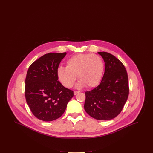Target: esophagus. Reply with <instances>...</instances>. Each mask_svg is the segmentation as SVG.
<instances>
[{"instance_id": "34e87169", "label": "esophagus", "mask_w": 153, "mask_h": 153, "mask_svg": "<svg viewBox=\"0 0 153 153\" xmlns=\"http://www.w3.org/2000/svg\"><path fill=\"white\" fill-rule=\"evenodd\" d=\"M79 92H80V91H74V95H76L77 94H79Z\"/></svg>"}]
</instances>
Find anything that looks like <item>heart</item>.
Listing matches in <instances>:
<instances>
[{"label":"heart","mask_w":153,"mask_h":153,"mask_svg":"<svg viewBox=\"0 0 153 153\" xmlns=\"http://www.w3.org/2000/svg\"><path fill=\"white\" fill-rule=\"evenodd\" d=\"M104 64L102 57L96 54H78L69 58L66 68L60 66L57 69L58 80L66 88L71 87L76 79L79 81L77 87L94 88L102 80Z\"/></svg>","instance_id":"b5f03b06"}]
</instances>
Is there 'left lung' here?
I'll list each match as a JSON object with an SVG mask.
<instances>
[{
	"mask_svg": "<svg viewBox=\"0 0 153 153\" xmlns=\"http://www.w3.org/2000/svg\"><path fill=\"white\" fill-rule=\"evenodd\" d=\"M105 62L100 84L85 92L84 109L97 120H108L122 111L129 94L128 75L122 62L107 52H98Z\"/></svg>",
	"mask_w": 153,
	"mask_h": 153,
	"instance_id": "obj_1",
	"label": "left lung"
}]
</instances>
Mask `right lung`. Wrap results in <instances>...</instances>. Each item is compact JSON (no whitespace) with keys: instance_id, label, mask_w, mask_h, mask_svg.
Here are the masks:
<instances>
[{"instance_id":"right-lung-1","label":"right lung","mask_w":153,"mask_h":153,"mask_svg":"<svg viewBox=\"0 0 153 153\" xmlns=\"http://www.w3.org/2000/svg\"><path fill=\"white\" fill-rule=\"evenodd\" d=\"M66 53H49L30 66L25 80V97L33 114L49 122L61 117L73 91L58 81L57 69Z\"/></svg>"}]
</instances>
